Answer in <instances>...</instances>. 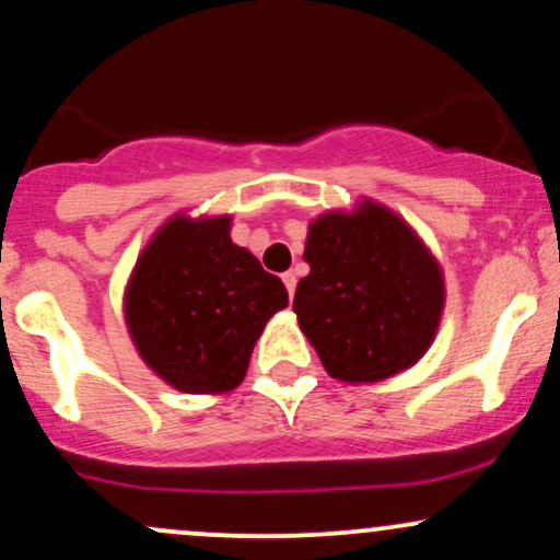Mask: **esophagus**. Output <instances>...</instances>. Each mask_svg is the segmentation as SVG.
<instances>
[{
  "mask_svg": "<svg viewBox=\"0 0 560 560\" xmlns=\"http://www.w3.org/2000/svg\"><path fill=\"white\" fill-rule=\"evenodd\" d=\"M281 281H284V287H287L289 298H294V287H298V276H294L292 271H287L284 276H281Z\"/></svg>",
  "mask_w": 560,
  "mask_h": 560,
  "instance_id": "1",
  "label": "esophagus"
}]
</instances>
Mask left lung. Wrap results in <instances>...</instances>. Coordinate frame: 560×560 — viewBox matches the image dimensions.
Returning <instances> with one entry per match:
<instances>
[{
	"label": "left lung",
	"mask_w": 560,
	"mask_h": 560,
	"mask_svg": "<svg viewBox=\"0 0 560 560\" xmlns=\"http://www.w3.org/2000/svg\"><path fill=\"white\" fill-rule=\"evenodd\" d=\"M311 273L294 292L300 329L334 378L378 382L432 345L445 289L427 247L389 210L326 213L307 231Z\"/></svg>",
	"instance_id": "8db88e82"
}]
</instances>
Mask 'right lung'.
<instances>
[{"instance_id":"obj_1","label":"right lung","mask_w":560,"mask_h":560,"mask_svg":"<svg viewBox=\"0 0 560 560\" xmlns=\"http://www.w3.org/2000/svg\"><path fill=\"white\" fill-rule=\"evenodd\" d=\"M287 287L229 236V218H173L150 242L126 292L139 355L171 387L226 392L242 382Z\"/></svg>"}]
</instances>
